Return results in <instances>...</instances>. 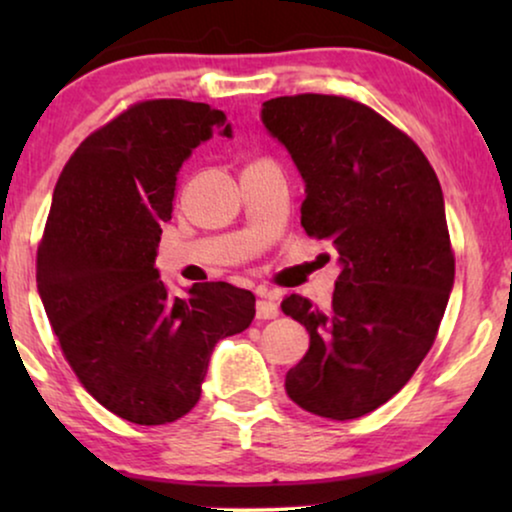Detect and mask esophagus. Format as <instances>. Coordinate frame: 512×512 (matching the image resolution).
<instances>
[{"instance_id":"34e87169","label":"esophagus","mask_w":512,"mask_h":512,"mask_svg":"<svg viewBox=\"0 0 512 512\" xmlns=\"http://www.w3.org/2000/svg\"><path fill=\"white\" fill-rule=\"evenodd\" d=\"M279 314V305L268 291H258V303H256V317L258 319H275Z\"/></svg>"}]
</instances>
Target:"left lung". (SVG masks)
Segmentation results:
<instances>
[{"label":"left lung","instance_id":"8db88e82","mask_svg":"<svg viewBox=\"0 0 512 512\" xmlns=\"http://www.w3.org/2000/svg\"><path fill=\"white\" fill-rule=\"evenodd\" d=\"M265 130L305 181V233L338 249L333 303L298 293L282 312L310 333L286 394L326 419L368 415L410 380L436 340L454 286L445 200L408 135L347 97L263 102Z\"/></svg>","mask_w":512,"mask_h":512}]
</instances>
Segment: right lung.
I'll return each instance as SVG.
<instances>
[{
	"label": "right lung",
	"mask_w": 512,
	"mask_h": 512,
	"mask_svg": "<svg viewBox=\"0 0 512 512\" xmlns=\"http://www.w3.org/2000/svg\"><path fill=\"white\" fill-rule=\"evenodd\" d=\"M219 132L202 102H139L83 142L53 191L37 289L88 394L132 424L158 426L200 401L216 342L249 328L256 298L226 282L170 296L156 268L181 165Z\"/></svg>",
	"instance_id": "right-lung-1"
}]
</instances>
